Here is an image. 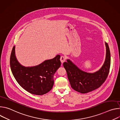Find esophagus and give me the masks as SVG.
I'll list each match as a JSON object with an SVG mask.
<instances>
[{
    "label": "esophagus",
    "mask_w": 120,
    "mask_h": 120,
    "mask_svg": "<svg viewBox=\"0 0 120 120\" xmlns=\"http://www.w3.org/2000/svg\"><path fill=\"white\" fill-rule=\"evenodd\" d=\"M66 59V56H61V57H60V61H61V63H63L65 61Z\"/></svg>",
    "instance_id": "1"
}]
</instances>
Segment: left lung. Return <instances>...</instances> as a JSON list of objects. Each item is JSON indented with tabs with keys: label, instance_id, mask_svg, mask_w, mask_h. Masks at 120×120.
Listing matches in <instances>:
<instances>
[{
	"label": "left lung",
	"instance_id": "8db88e82",
	"mask_svg": "<svg viewBox=\"0 0 120 120\" xmlns=\"http://www.w3.org/2000/svg\"><path fill=\"white\" fill-rule=\"evenodd\" d=\"M106 58L101 69L93 74L83 72L70 60H67L63 66L67 72V77L72 88L82 94L87 93L100 87L106 80L110 71L111 55L108 45L105 43Z\"/></svg>",
	"mask_w": 120,
	"mask_h": 120
}]
</instances>
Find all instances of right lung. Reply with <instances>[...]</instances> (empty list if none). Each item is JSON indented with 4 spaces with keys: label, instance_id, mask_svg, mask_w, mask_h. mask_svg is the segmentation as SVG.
<instances>
[{
    "label": "right lung",
    "instance_id": "obj_1",
    "mask_svg": "<svg viewBox=\"0 0 120 120\" xmlns=\"http://www.w3.org/2000/svg\"><path fill=\"white\" fill-rule=\"evenodd\" d=\"M60 56L47 60L35 66L21 65L15 55V46L13 47L10 58L12 73L20 86L28 92L36 95H43L52 89L54 75L61 66Z\"/></svg>",
    "mask_w": 120,
    "mask_h": 120
}]
</instances>
